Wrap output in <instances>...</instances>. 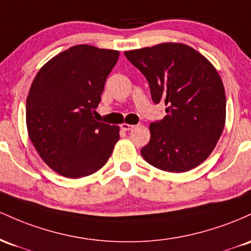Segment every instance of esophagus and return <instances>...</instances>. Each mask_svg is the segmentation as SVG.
<instances>
[{
	"instance_id": "34e87169",
	"label": "esophagus",
	"mask_w": 251,
	"mask_h": 251,
	"mask_svg": "<svg viewBox=\"0 0 251 251\" xmlns=\"http://www.w3.org/2000/svg\"><path fill=\"white\" fill-rule=\"evenodd\" d=\"M134 126H133V125H128V123H122V126H121V128H122L125 131H129V130H131V129H133Z\"/></svg>"
}]
</instances>
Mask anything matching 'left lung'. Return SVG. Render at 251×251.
Masks as SVG:
<instances>
[{
	"instance_id": "8db88e82",
	"label": "left lung",
	"mask_w": 251,
	"mask_h": 251,
	"mask_svg": "<svg viewBox=\"0 0 251 251\" xmlns=\"http://www.w3.org/2000/svg\"><path fill=\"white\" fill-rule=\"evenodd\" d=\"M125 55L147 78L154 103L167 106V115L149 126L143 159L171 173L196 168L212 153L225 126L226 98L215 66L179 42L126 50Z\"/></svg>"
}]
</instances>
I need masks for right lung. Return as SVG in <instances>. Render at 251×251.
<instances>
[{
  "label": "right lung",
  "mask_w": 251,
  "mask_h": 251,
  "mask_svg": "<svg viewBox=\"0 0 251 251\" xmlns=\"http://www.w3.org/2000/svg\"><path fill=\"white\" fill-rule=\"evenodd\" d=\"M118 55L115 50L77 45L36 73L26 102L28 135L60 176L77 179L100 170L120 139V126L94 117Z\"/></svg>",
  "instance_id": "add662e5"
}]
</instances>
